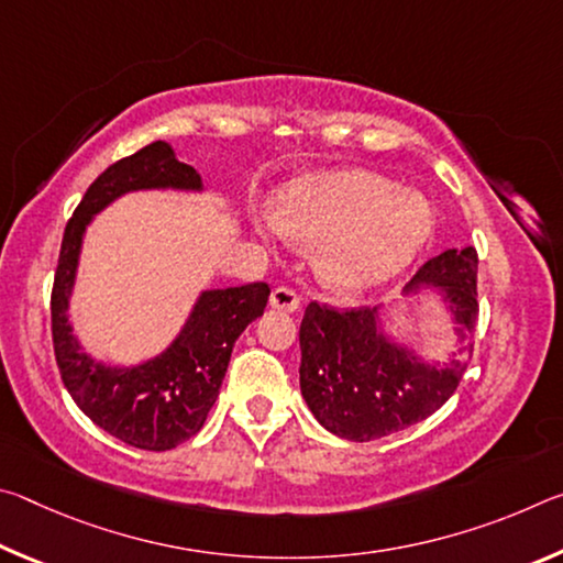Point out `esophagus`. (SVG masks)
<instances>
[{"instance_id": "obj_1", "label": "esophagus", "mask_w": 563, "mask_h": 563, "mask_svg": "<svg viewBox=\"0 0 563 563\" xmlns=\"http://www.w3.org/2000/svg\"><path fill=\"white\" fill-rule=\"evenodd\" d=\"M271 305L275 310L283 312H295L300 308V295L295 292L292 288H275L271 292Z\"/></svg>"}]
</instances>
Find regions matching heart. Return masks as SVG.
I'll list each match as a JSON object with an SVG mask.
<instances>
[{"label": "heart", "mask_w": 563, "mask_h": 563, "mask_svg": "<svg viewBox=\"0 0 563 563\" xmlns=\"http://www.w3.org/2000/svg\"><path fill=\"white\" fill-rule=\"evenodd\" d=\"M273 223L290 241L322 243L320 275L345 292L397 278L432 235L430 203L369 170H322L292 180Z\"/></svg>", "instance_id": "obj_1"}]
</instances>
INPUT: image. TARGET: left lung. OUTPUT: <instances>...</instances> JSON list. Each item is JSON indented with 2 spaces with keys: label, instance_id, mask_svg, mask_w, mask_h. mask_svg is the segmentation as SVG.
Segmentation results:
<instances>
[{
  "label": "left lung",
  "instance_id": "1",
  "mask_svg": "<svg viewBox=\"0 0 563 563\" xmlns=\"http://www.w3.org/2000/svg\"><path fill=\"white\" fill-rule=\"evenodd\" d=\"M476 251H444L427 261L405 295L440 292L456 335L444 365L427 362L387 335L377 308L335 310L310 302L300 322V393L328 432L369 442L407 430L454 395L476 328Z\"/></svg>",
  "mask_w": 563,
  "mask_h": 563
}]
</instances>
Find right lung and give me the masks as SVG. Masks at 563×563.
<instances>
[{
  "instance_id": "add662e5",
  "label": "right lung",
  "mask_w": 563,
  "mask_h": 563,
  "mask_svg": "<svg viewBox=\"0 0 563 563\" xmlns=\"http://www.w3.org/2000/svg\"><path fill=\"white\" fill-rule=\"evenodd\" d=\"M133 190H194L203 184L194 166L178 161L166 141L111 164L93 180L71 221L66 223L52 290V338L64 387L84 415L117 440L136 450H174L201 430L225 377L235 340L263 316L271 288L203 290L176 340L139 365H107L81 350L69 322V298L84 245V233L117 198Z\"/></svg>"
}]
</instances>
